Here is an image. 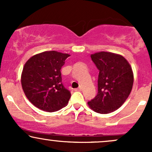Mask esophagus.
I'll list each match as a JSON object with an SVG mask.
<instances>
[{
    "mask_svg": "<svg viewBox=\"0 0 152 152\" xmlns=\"http://www.w3.org/2000/svg\"><path fill=\"white\" fill-rule=\"evenodd\" d=\"M81 90H82L81 86H79L78 88H76V89H75V91H81Z\"/></svg>",
    "mask_w": 152,
    "mask_h": 152,
    "instance_id": "1",
    "label": "esophagus"
}]
</instances>
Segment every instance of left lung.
Instances as JSON below:
<instances>
[{
	"mask_svg": "<svg viewBox=\"0 0 152 152\" xmlns=\"http://www.w3.org/2000/svg\"><path fill=\"white\" fill-rule=\"evenodd\" d=\"M99 71L98 93L88 102L99 114H109L121 107L132 91L134 74L130 64L121 55L102 51L91 55Z\"/></svg>",
	"mask_w": 152,
	"mask_h": 152,
	"instance_id": "left-lung-1",
	"label": "left lung"
}]
</instances>
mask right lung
Segmentation results:
<instances>
[{
	"mask_svg": "<svg viewBox=\"0 0 152 152\" xmlns=\"http://www.w3.org/2000/svg\"><path fill=\"white\" fill-rule=\"evenodd\" d=\"M69 54L56 50L45 51L32 56L24 65L21 85L32 104L48 112L67 105L71 92L62 83L61 69Z\"/></svg>",
	"mask_w": 152,
	"mask_h": 152,
	"instance_id": "obj_1",
	"label": "right lung"
}]
</instances>
